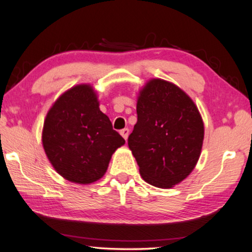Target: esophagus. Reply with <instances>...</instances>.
Masks as SVG:
<instances>
[{
    "instance_id": "esophagus-1",
    "label": "esophagus",
    "mask_w": 252,
    "mask_h": 252,
    "mask_svg": "<svg viewBox=\"0 0 252 252\" xmlns=\"http://www.w3.org/2000/svg\"><path fill=\"white\" fill-rule=\"evenodd\" d=\"M120 134L123 136V139H125L126 141L127 136H129V129H123V130H121V131H120Z\"/></svg>"
}]
</instances>
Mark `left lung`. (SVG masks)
<instances>
[{"mask_svg":"<svg viewBox=\"0 0 252 252\" xmlns=\"http://www.w3.org/2000/svg\"><path fill=\"white\" fill-rule=\"evenodd\" d=\"M138 121L127 139L142 179L169 189L192 172L201 155L204 126L197 105L172 82L151 79L136 100Z\"/></svg>","mask_w":252,"mask_h":252,"instance_id":"obj_1","label":"left lung"}]
</instances>
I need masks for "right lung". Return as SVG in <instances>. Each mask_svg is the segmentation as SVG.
Here are the masks:
<instances>
[{
    "instance_id": "right-lung-1",
    "label": "right lung",
    "mask_w": 252,
    "mask_h": 252,
    "mask_svg": "<svg viewBox=\"0 0 252 252\" xmlns=\"http://www.w3.org/2000/svg\"><path fill=\"white\" fill-rule=\"evenodd\" d=\"M91 84L72 87L46 113L42 144L50 163L65 180L90 185L104 176L111 157L126 143L99 108Z\"/></svg>"
}]
</instances>
